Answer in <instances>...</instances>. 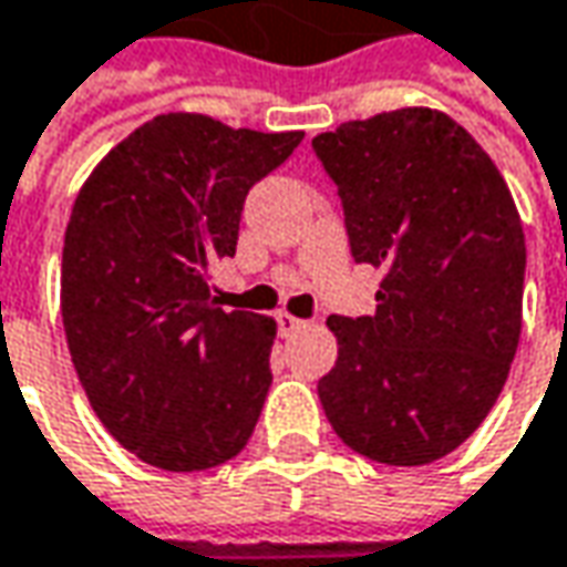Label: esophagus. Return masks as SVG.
<instances>
[{
  "label": "esophagus",
  "mask_w": 567,
  "mask_h": 567,
  "mask_svg": "<svg viewBox=\"0 0 567 567\" xmlns=\"http://www.w3.org/2000/svg\"><path fill=\"white\" fill-rule=\"evenodd\" d=\"M305 327V320H298V317H291V313H279V332L282 336H291V332H298Z\"/></svg>",
  "instance_id": "obj_1"
}]
</instances>
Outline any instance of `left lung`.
I'll list each match as a JSON object with an SVG mask.
<instances>
[{
    "mask_svg": "<svg viewBox=\"0 0 567 567\" xmlns=\"http://www.w3.org/2000/svg\"><path fill=\"white\" fill-rule=\"evenodd\" d=\"M374 317H330L317 393L332 431L386 466L456 451L502 396L524 323L527 244L502 171L447 113L400 107L313 136Z\"/></svg>",
    "mask_w": 567,
    "mask_h": 567,
    "instance_id": "1",
    "label": "left lung"
}]
</instances>
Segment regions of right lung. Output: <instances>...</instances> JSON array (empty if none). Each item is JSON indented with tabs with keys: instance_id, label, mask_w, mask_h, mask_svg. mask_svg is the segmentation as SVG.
<instances>
[{
	"instance_id": "1",
	"label": "right lung",
	"mask_w": 567,
	"mask_h": 567,
	"mask_svg": "<svg viewBox=\"0 0 567 567\" xmlns=\"http://www.w3.org/2000/svg\"><path fill=\"white\" fill-rule=\"evenodd\" d=\"M301 138L158 113L75 196L60 279L69 355L104 429L158 470H212L257 429L276 320L215 308L212 266L235 257L247 189Z\"/></svg>"
}]
</instances>
